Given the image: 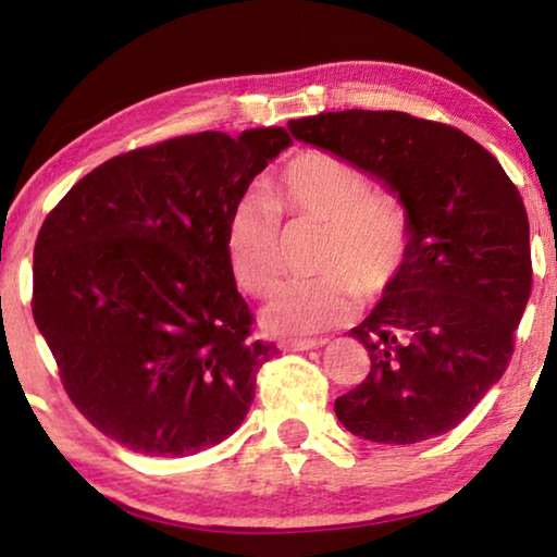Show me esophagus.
I'll return each mask as SVG.
<instances>
[{"mask_svg": "<svg viewBox=\"0 0 557 557\" xmlns=\"http://www.w3.org/2000/svg\"><path fill=\"white\" fill-rule=\"evenodd\" d=\"M322 345V339H278V349H284V352H304V349Z\"/></svg>", "mask_w": 557, "mask_h": 557, "instance_id": "1", "label": "esophagus"}]
</instances>
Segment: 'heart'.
<instances>
[{"label": "heart", "mask_w": 557, "mask_h": 557, "mask_svg": "<svg viewBox=\"0 0 557 557\" xmlns=\"http://www.w3.org/2000/svg\"><path fill=\"white\" fill-rule=\"evenodd\" d=\"M271 197L243 195L225 220V256L243 292L265 296L284 273L281 220L319 225L309 269L314 278L281 286L261 311L271 334L301 337L345 322L357 294L375 299L395 284L413 248V227L398 193L372 187L362 166L324 149L288 159Z\"/></svg>", "instance_id": "heart-1"}]
</instances>
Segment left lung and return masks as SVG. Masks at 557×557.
I'll use <instances>...</instances> for the list:
<instances>
[{
    "instance_id": "1",
    "label": "left lung",
    "mask_w": 557,
    "mask_h": 557,
    "mask_svg": "<svg viewBox=\"0 0 557 557\" xmlns=\"http://www.w3.org/2000/svg\"><path fill=\"white\" fill-rule=\"evenodd\" d=\"M288 128L383 180L413 227L406 269L349 330L370 372L334 413L377 444L456 429L505 375L530 299V223L515 182L456 126L403 111H330Z\"/></svg>"
}]
</instances>
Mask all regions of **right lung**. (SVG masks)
Listing matches in <instances>:
<instances>
[{
    "instance_id": "1",
    "label": "right lung",
    "mask_w": 557,
    "mask_h": 557,
    "mask_svg": "<svg viewBox=\"0 0 557 557\" xmlns=\"http://www.w3.org/2000/svg\"><path fill=\"white\" fill-rule=\"evenodd\" d=\"M286 128L174 136L75 182L37 233L33 317L67 398L144 456H189L246 418L273 345L225 256V220Z\"/></svg>"
}]
</instances>
